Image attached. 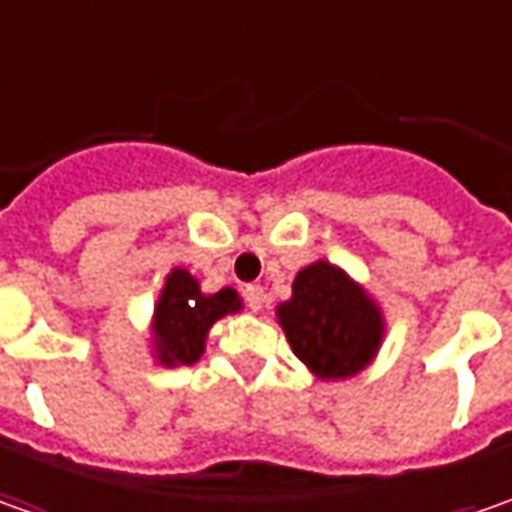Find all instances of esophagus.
Returning a JSON list of instances; mask_svg holds the SVG:
<instances>
[{"mask_svg": "<svg viewBox=\"0 0 512 512\" xmlns=\"http://www.w3.org/2000/svg\"><path fill=\"white\" fill-rule=\"evenodd\" d=\"M245 302L250 310H262V305H265V290L259 285H247L245 287Z\"/></svg>", "mask_w": 512, "mask_h": 512, "instance_id": "esophagus-1", "label": "esophagus"}]
</instances>
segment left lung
Returning <instances> with one entry per match:
<instances>
[{
    "label": "left lung",
    "instance_id": "1",
    "mask_svg": "<svg viewBox=\"0 0 512 512\" xmlns=\"http://www.w3.org/2000/svg\"><path fill=\"white\" fill-rule=\"evenodd\" d=\"M296 359L322 382H342L376 359L384 339L382 307L342 267L319 259L293 279V296L276 307Z\"/></svg>",
    "mask_w": 512,
    "mask_h": 512
}]
</instances>
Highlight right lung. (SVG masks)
I'll use <instances>...</instances> for the list:
<instances>
[{
  "label": "right lung",
  "instance_id": "1",
  "mask_svg": "<svg viewBox=\"0 0 512 512\" xmlns=\"http://www.w3.org/2000/svg\"><path fill=\"white\" fill-rule=\"evenodd\" d=\"M239 310L242 299L233 287H222L219 293H202L199 279L190 270L173 267L150 316L153 359L165 367L199 362L205 353L207 330L222 316Z\"/></svg>",
  "mask_w": 512,
  "mask_h": 512
}]
</instances>
